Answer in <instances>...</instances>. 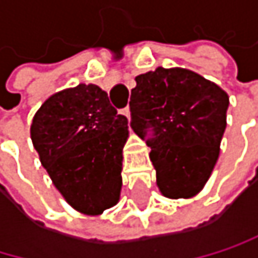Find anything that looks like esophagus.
<instances>
[{
	"instance_id": "obj_1",
	"label": "esophagus",
	"mask_w": 258,
	"mask_h": 258,
	"mask_svg": "<svg viewBox=\"0 0 258 258\" xmlns=\"http://www.w3.org/2000/svg\"><path fill=\"white\" fill-rule=\"evenodd\" d=\"M122 114H123V116H126L128 119H130V117H132V113H130V106H125L123 110H122Z\"/></svg>"
}]
</instances>
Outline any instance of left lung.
<instances>
[{
  "label": "left lung",
  "mask_w": 258,
  "mask_h": 258,
  "mask_svg": "<svg viewBox=\"0 0 258 258\" xmlns=\"http://www.w3.org/2000/svg\"><path fill=\"white\" fill-rule=\"evenodd\" d=\"M132 90V128L152 138L150 159L165 198L198 195L220 156L229 96L203 76L184 68H156L138 76Z\"/></svg>",
  "instance_id": "left-lung-1"
}]
</instances>
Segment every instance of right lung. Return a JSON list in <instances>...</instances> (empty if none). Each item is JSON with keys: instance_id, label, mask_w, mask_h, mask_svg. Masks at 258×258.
I'll use <instances>...</instances> for the list:
<instances>
[{"instance_id": "1", "label": "right lung", "mask_w": 258, "mask_h": 258, "mask_svg": "<svg viewBox=\"0 0 258 258\" xmlns=\"http://www.w3.org/2000/svg\"><path fill=\"white\" fill-rule=\"evenodd\" d=\"M31 139L41 165L66 203L85 215L117 204L128 119L97 85L80 83L38 108Z\"/></svg>"}]
</instances>
